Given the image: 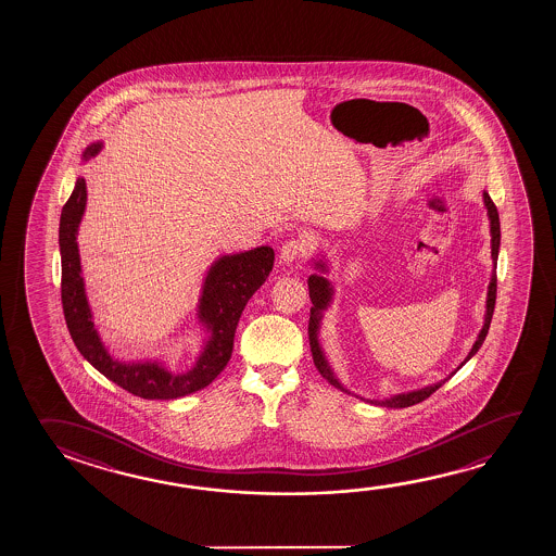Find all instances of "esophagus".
Masks as SVG:
<instances>
[{
	"mask_svg": "<svg viewBox=\"0 0 556 556\" xmlns=\"http://www.w3.org/2000/svg\"><path fill=\"white\" fill-rule=\"evenodd\" d=\"M308 254V242L304 238H291L281 247V260L285 264H292Z\"/></svg>",
	"mask_w": 556,
	"mask_h": 556,
	"instance_id": "1",
	"label": "esophagus"
}]
</instances>
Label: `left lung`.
Listing matches in <instances>:
<instances>
[{
    "label": "left lung",
    "mask_w": 556,
    "mask_h": 556,
    "mask_svg": "<svg viewBox=\"0 0 556 556\" xmlns=\"http://www.w3.org/2000/svg\"><path fill=\"white\" fill-rule=\"evenodd\" d=\"M482 198H484V205H486L489 219H491V248L494 269H492L489 292H486V314H484V326H482L481 333H479L477 341H475L473 349L469 351V355H467V358H465L462 365H465V363H467V361H469V358H471V356L481 349L482 341H484V337H486L489 328H491L492 312H494V304H496V260H498V248H501V219H498V210H496V205L492 203L491 195H489L486 191H482ZM316 267H318L319 271H328L324 262H316ZM308 291L309 301L314 304L312 309H309L308 324L309 351H312L314 365H316L319 374H321V376H324L331 386H336L337 390L351 393L346 388H343V383L337 380V376L333 374V370H331L328 358L324 355V351H321V346H319L318 341V329L319 321H321V314H324V309L328 308L329 302H331V294H333L331 282H329L326 277H321V275H309ZM446 382L447 378L446 380H440L438 383H432V386H427V388H422V390H415V392L409 393H400V395H393V397H388V400H365V397H361V400L374 403V405H380V407L403 409V407H409V405H415V403H420V401L427 400V397H430L432 393L437 392L440 386H444Z\"/></svg>",
    "instance_id": "left-lung-1"
}]
</instances>
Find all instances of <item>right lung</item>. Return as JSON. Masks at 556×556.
I'll return each instance as SVG.
<instances>
[{"instance_id":"obj_1","label":"right lung","mask_w":556,"mask_h":556,"mask_svg":"<svg viewBox=\"0 0 556 556\" xmlns=\"http://www.w3.org/2000/svg\"><path fill=\"white\" fill-rule=\"evenodd\" d=\"M101 143L85 149L83 159L101 151ZM87 205V186L77 178L70 200L60 217V254H62V306L65 324L75 346L89 363L126 392L143 400H176L210 386L227 366L235 346L238 319L274 269V248L260 247L240 254L223 255L211 265L198 318L210 331V339L190 372L174 376L161 363H119L109 355L92 324L91 308L85 294L81 260L77 248V228Z\"/></svg>"}]
</instances>
